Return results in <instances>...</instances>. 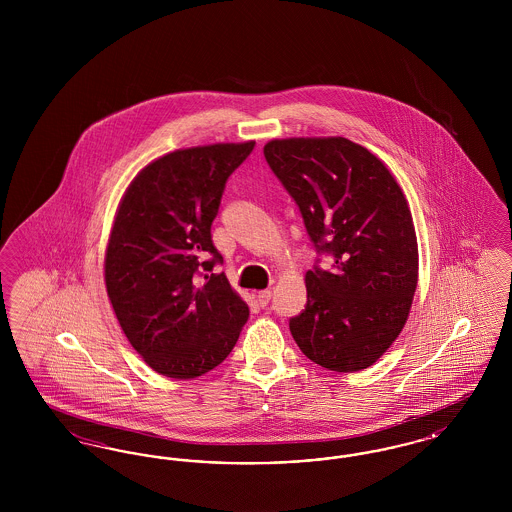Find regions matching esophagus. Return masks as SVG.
Masks as SVG:
<instances>
[{
  "mask_svg": "<svg viewBox=\"0 0 512 512\" xmlns=\"http://www.w3.org/2000/svg\"><path fill=\"white\" fill-rule=\"evenodd\" d=\"M270 297H272L270 290H263V292L257 293V301L261 303V307H267Z\"/></svg>",
  "mask_w": 512,
  "mask_h": 512,
  "instance_id": "obj_1",
  "label": "esophagus"
}]
</instances>
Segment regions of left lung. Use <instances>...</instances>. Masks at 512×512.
Segmentation results:
<instances>
[{"label": "left lung", "mask_w": 512, "mask_h": 512, "mask_svg": "<svg viewBox=\"0 0 512 512\" xmlns=\"http://www.w3.org/2000/svg\"><path fill=\"white\" fill-rule=\"evenodd\" d=\"M268 167L297 203L332 270L305 274V311L290 318L299 349L317 365L357 372L401 334L418 282L407 199L386 165L347 138H286L265 146Z\"/></svg>", "instance_id": "8db88e82"}]
</instances>
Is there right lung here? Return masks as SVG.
<instances>
[{
	"mask_svg": "<svg viewBox=\"0 0 512 512\" xmlns=\"http://www.w3.org/2000/svg\"><path fill=\"white\" fill-rule=\"evenodd\" d=\"M255 142L176 149L122 197L105 253V286L124 336L155 372L190 380L219 366L249 317L211 240L226 180Z\"/></svg>",
	"mask_w": 512,
	"mask_h": 512,
	"instance_id": "obj_1",
	"label": "right lung"
}]
</instances>
